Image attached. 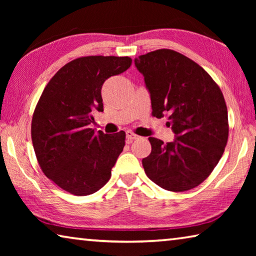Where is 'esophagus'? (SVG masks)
I'll list each match as a JSON object with an SVG mask.
<instances>
[{
	"label": "esophagus",
	"mask_w": 256,
	"mask_h": 256,
	"mask_svg": "<svg viewBox=\"0 0 256 256\" xmlns=\"http://www.w3.org/2000/svg\"><path fill=\"white\" fill-rule=\"evenodd\" d=\"M140 138V136H136V134L133 133L132 131L126 132V138H128V142H130V144H131L133 140H136V138Z\"/></svg>",
	"instance_id": "esophagus-1"
}]
</instances>
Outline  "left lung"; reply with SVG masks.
Masks as SVG:
<instances>
[{"label":"left lung","instance_id":"8db88e82","mask_svg":"<svg viewBox=\"0 0 256 256\" xmlns=\"http://www.w3.org/2000/svg\"><path fill=\"white\" fill-rule=\"evenodd\" d=\"M150 94L152 115H168L175 138H149L142 159L146 176L164 190L184 192L201 184L219 162L228 140V112L222 90L203 68L172 50L134 60Z\"/></svg>","mask_w":256,"mask_h":256}]
</instances>
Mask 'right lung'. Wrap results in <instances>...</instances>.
Segmentation results:
<instances>
[{
  "label": "right lung",
  "instance_id": "obj_1",
  "mask_svg": "<svg viewBox=\"0 0 256 256\" xmlns=\"http://www.w3.org/2000/svg\"><path fill=\"white\" fill-rule=\"evenodd\" d=\"M124 56H86L64 66L45 86L32 122L42 170L78 196L97 192L110 178L125 146V132H94V114L104 112L102 86L131 66Z\"/></svg>",
  "mask_w": 256,
  "mask_h": 256
}]
</instances>
